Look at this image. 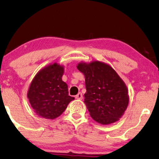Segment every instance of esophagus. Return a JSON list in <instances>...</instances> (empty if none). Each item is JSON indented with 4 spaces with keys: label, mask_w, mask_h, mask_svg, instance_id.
<instances>
[{
    "label": "esophagus",
    "mask_w": 159,
    "mask_h": 159,
    "mask_svg": "<svg viewBox=\"0 0 159 159\" xmlns=\"http://www.w3.org/2000/svg\"><path fill=\"white\" fill-rule=\"evenodd\" d=\"M75 98H76V99H78V100H82V98H83V95H82V93H78L76 96H75Z\"/></svg>",
    "instance_id": "34e87169"
}]
</instances>
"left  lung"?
Listing matches in <instances>:
<instances>
[{
	"mask_svg": "<svg viewBox=\"0 0 159 159\" xmlns=\"http://www.w3.org/2000/svg\"><path fill=\"white\" fill-rule=\"evenodd\" d=\"M77 68L85 75L84 103L93 119L103 125L119 120L129 97L127 87L117 73L100 61L80 63Z\"/></svg>",
	"mask_w": 159,
	"mask_h": 159,
	"instance_id": "8db88e82",
	"label": "left lung"
}]
</instances>
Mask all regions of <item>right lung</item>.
<instances>
[{"label":"right lung","mask_w":159,"mask_h":159,"mask_svg":"<svg viewBox=\"0 0 159 159\" xmlns=\"http://www.w3.org/2000/svg\"><path fill=\"white\" fill-rule=\"evenodd\" d=\"M63 72V66L55 63L43 68L33 79L27 96L39 116L54 119L74 100V97L68 96L67 84L62 80Z\"/></svg>","instance_id":"right-lung-1"}]
</instances>
